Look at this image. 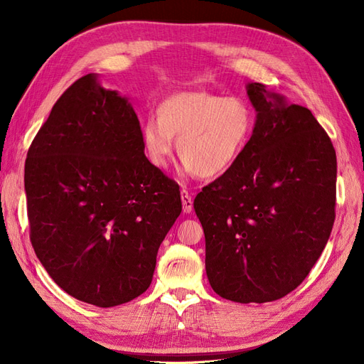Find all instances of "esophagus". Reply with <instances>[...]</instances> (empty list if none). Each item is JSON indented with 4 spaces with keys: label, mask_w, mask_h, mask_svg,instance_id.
<instances>
[{
    "label": "esophagus",
    "mask_w": 364,
    "mask_h": 364,
    "mask_svg": "<svg viewBox=\"0 0 364 364\" xmlns=\"http://www.w3.org/2000/svg\"><path fill=\"white\" fill-rule=\"evenodd\" d=\"M181 196H182V208H183V213H191L193 211V199H191V194L186 191V190H182L181 191Z\"/></svg>",
    "instance_id": "esophagus-1"
}]
</instances>
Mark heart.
<instances>
[{"mask_svg":"<svg viewBox=\"0 0 364 364\" xmlns=\"http://www.w3.org/2000/svg\"><path fill=\"white\" fill-rule=\"evenodd\" d=\"M156 117L141 126V146L150 165L164 170L174 151L199 178L225 174L243 155L253 130V114L243 98L205 91L168 95Z\"/></svg>","mask_w":364,"mask_h":364,"instance_id":"heart-1","label":"heart"}]
</instances>
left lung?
<instances>
[{
    "instance_id": "8db88e82",
    "label": "left lung",
    "mask_w": 364,
    "mask_h": 364,
    "mask_svg": "<svg viewBox=\"0 0 364 364\" xmlns=\"http://www.w3.org/2000/svg\"><path fill=\"white\" fill-rule=\"evenodd\" d=\"M257 121L232 168L203 186L194 211L205 267L225 299L272 302L308 277L336 218L337 159L310 109L247 83Z\"/></svg>"
}]
</instances>
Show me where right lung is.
I'll use <instances>...</instances> for the list:
<instances>
[{
    "mask_svg": "<svg viewBox=\"0 0 364 364\" xmlns=\"http://www.w3.org/2000/svg\"><path fill=\"white\" fill-rule=\"evenodd\" d=\"M126 97L86 74L33 139L24 186L30 241L53 281L95 306L144 293L182 211L179 185L147 161Z\"/></svg>",
    "mask_w": 364,
    "mask_h": 364,
    "instance_id": "obj_1",
    "label": "right lung"
}]
</instances>
